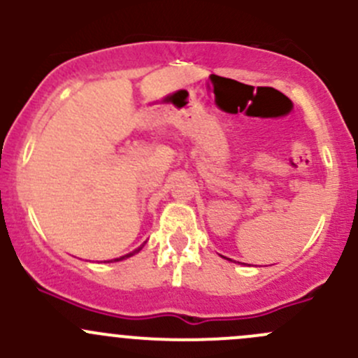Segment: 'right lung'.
<instances>
[{
	"label": "right lung",
	"instance_id": "add662e5",
	"mask_svg": "<svg viewBox=\"0 0 358 358\" xmlns=\"http://www.w3.org/2000/svg\"><path fill=\"white\" fill-rule=\"evenodd\" d=\"M140 249H142V248L135 249V251H133V252H129V255H124V256H121V258H115V259H110V262H121V259H124V258H129V256H133V255H135V252H138V251H140Z\"/></svg>",
	"mask_w": 358,
	"mask_h": 358
}]
</instances>
